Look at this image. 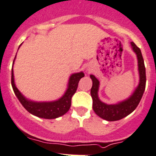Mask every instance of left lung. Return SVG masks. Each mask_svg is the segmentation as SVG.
<instances>
[{
	"label": "left lung",
	"instance_id": "8db88e82",
	"mask_svg": "<svg viewBox=\"0 0 156 156\" xmlns=\"http://www.w3.org/2000/svg\"><path fill=\"white\" fill-rule=\"evenodd\" d=\"M132 49L137 56L138 70L139 73V83L134 92L129 98L116 104H106L98 98V88L100 81L93 75H90L92 80V87L91 89V95L93 100V110L97 115L101 119L109 122L118 121L126 117L136 108L140 102L145 88L146 76H145V68L142 52L134 42H131Z\"/></svg>",
	"mask_w": 156,
	"mask_h": 156
}]
</instances>
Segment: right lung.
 Returning <instances> with one entry per match:
<instances>
[{
	"label": "right lung",
	"mask_w": 156,
	"mask_h": 156,
	"mask_svg": "<svg viewBox=\"0 0 156 156\" xmlns=\"http://www.w3.org/2000/svg\"><path fill=\"white\" fill-rule=\"evenodd\" d=\"M21 45L19 46V48L21 47ZM15 58L13 62V65H14ZM84 76H85V74L83 73L82 71L72 74L68 80V86H67L65 94L60 98L51 101H34L28 99L25 96L23 95V94H21V91L16 87L15 82H14L13 66L12 70H11V85H12L14 94L18 98L19 101L28 112L41 119H54L62 116L65 113L68 112L71 107V98L76 91L80 79Z\"/></svg>",
	"instance_id": "add662e5"
}]
</instances>
